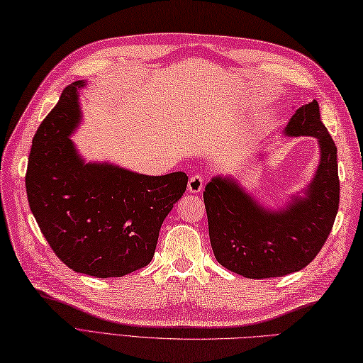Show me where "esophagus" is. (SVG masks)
<instances>
[{"label":"esophagus","mask_w":363,"mask_h":363,"mask_svg":"<svg viewBox=\"0 0 363 363\" xmlns=\"http://www.w3.org/2000/svg\"><path fill=\"white\" fill-rule=\"evenodd\" d=\"M203 183H205V179H203V175L196 174L192 175L189 182H188V191L192 194H199L203 189Z\"/></svg>","instance_id":"34e87169"}]
</instances>
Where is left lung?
<instances>
[{
  "label": "left lung",
  "instance_id": "obj_1",
  "mask_svg": "<svg viewBox=\"0 0 363 363\" xmlns=\"http://www.w3.org/2000/svg\"><path fill=\"white\" fill-rule=\"evenodd\" d=\"M315 137L320 163L305 197L269 211L235 180L214 177L203 192L217 262L248 279L281 277L311 263L328 238L339 209L337 147L320 120L319 103L298 108L284 132Z\"/></svg>",
  "mask_w": 363,
  "mask_h": 363
}]
</instances>
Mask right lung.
<instances>
[{
  "label": "right lung",
  "instance_id": "1",
  "mask_svg": "<svg viewBox=\"0 0 363 363\" xmlns=\"http://www.w3.org/2000/svg\"><path fill=\"white\" fill-rule=\"evenodd\" d=\"M69 84L35 132L26 172L32 214L57 257L75 272L123 277L151 263L166 216L188 175H143L111 163H84L69 137L82 120Z\"/></svg>",
  "mask_w": 363,
  "mask_h": 363
}]
</instances>
